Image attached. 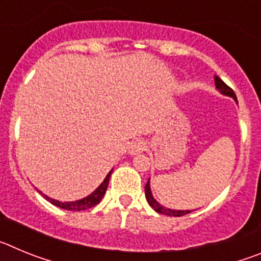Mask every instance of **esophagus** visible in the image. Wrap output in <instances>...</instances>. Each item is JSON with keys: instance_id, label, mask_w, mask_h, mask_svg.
I'll return each mask as SVG.
<instances>
[{"instance_id": "1", "label": "esophagus", "mask_w": 261, "mask_h": 261, "mask_svg": "<svg viewBox=\"0 0 261 261\" xmlns=\"http://www.w3.org/2000/svg\"><path fill=\"white\" fill-rule=\"evenodd\" d=\"M145 149H146V144L142 140H136V141L129 145V154L130 155H137V154L142 153Z\"/></svg>"}]
</instances>
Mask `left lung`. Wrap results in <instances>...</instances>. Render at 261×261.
I'll use <instances>...</instances> for the list:
<instances>
[{
	"mask_svg": "<svg viewBox=\"0 0 261 261\" xmlns=\"http://www.w3.org/2000/svg\"><path fill=\"white\" fill-rule=\"evenodd\" d=\"M214 84H216L217 90H218L221 94H223V95H227V96H231V98H234L235 102L238 103V100H237V95H235V93L232 91V89H230V87L227 86V85H226L220 77L214 75ZM145 196H146L147 202H149V205H150L151 208L161 214H166V216H174V217H181V216H186V214L191 213V211H176V209H168V208H166V206H163V205L159 204V202L153 197V193H151L150 179L147 180L146 186H145Z\"/></svg>",
	"mask_w": 261,
	"mask_h": 261,
	"instance_id": "left-lung-1",
	"label": "left lung"
}]
</instances>
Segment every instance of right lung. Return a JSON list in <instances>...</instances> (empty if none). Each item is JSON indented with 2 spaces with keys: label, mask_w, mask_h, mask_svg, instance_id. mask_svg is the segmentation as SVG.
I'll return each instance as SVG.
<instances>
[{
  "label": "right lung",
  "mask_w": 261,
  "mask_h": 261,
  "mask_svg": "<svg viewBox=\"0 0 261 261\" xmlns=\"http://www.w3.org/2000/svg\"><path fill=\"white\" fill-rule=\"evenodd\" d=\"M111 174H112V170H111V171L108 172L107 176H106V179H105V180H103V183L100 184V186H99L98 188H96V190L94 191L93 193H91V195H89V196H87V197H84V199L77 200V201L61 202V201H57V200H55V199H50V197L45 196L44 193H41L40 191H39V192H40L41 195L44 196L47 201H49L50 204L56 205V206H59V208H61V209H65V211H74V212L86 211V209L93 208V206H95V205L99 204V202H100V200L103 199V196H105L106 191H107L108 181H110Z\"/></svg>",
  "instance_id": "1"
}]
</instances>
